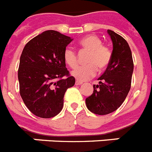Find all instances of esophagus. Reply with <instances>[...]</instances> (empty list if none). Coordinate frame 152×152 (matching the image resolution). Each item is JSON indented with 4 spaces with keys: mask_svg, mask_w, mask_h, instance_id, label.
Instances as JSON below:
<instances>
[{
    "mask_svg": "<svg viewBox=\"0 0 152 152\" xmlns=\"http://www.w3.org/2000/svg\"><path fill=\"white\" fill-rule=\"evenodd\" d=\"M83 83L81 81H79V80H76V82H75V84L76 85H80V84H82Z\"/></svg>",
    "mask_w": 152,
    "mask_h": 152,
    "instance_id": "esophagus-1",
    "label": "esophagus"
}]
</instances>
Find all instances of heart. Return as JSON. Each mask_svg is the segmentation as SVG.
<instances>
[{
	"mask_svg": "<svg viewBox=\"0 0 152 152\" xmlns=\"http://www.w3.org/2000/svg\"><path fill=\"white\" fill-rule=\"evenodd\" d=\"M81 49L88 52L84 66H80L72 72V75L78 80H86L96 73V68L103 70L107 68L111 59V52L95 35H88L79 42ZM64 62L70 68H75L77 64V55L72 49L67 48L64 52Z\"/></svg>",
	"mask_w": 152,
	"mask_h": 152,
	"instance_id": "heart-1",
	"label": "heart"
}]
</instances>
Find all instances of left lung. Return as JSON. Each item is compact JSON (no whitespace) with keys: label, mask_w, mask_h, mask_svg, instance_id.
Masks as SVG:
<instances>
[{"label":"left lung","mask_w":152,"mask_h":152,"mask_svg":"<svg viewBox=\"0 0 152 152\" xmlns=\"http://www.w3.org/2000/svg\"><path fill=\"white\" fill-rule=\"evenodd\" d=\"M113 42L111 59L105 72L94 85V92L85 102L91 112L107 115L116 110L124 102L131 88L134 64L128 42L119 34L108 29Z\"/></svg>","instance_id":"obj_1"}]
</instances>
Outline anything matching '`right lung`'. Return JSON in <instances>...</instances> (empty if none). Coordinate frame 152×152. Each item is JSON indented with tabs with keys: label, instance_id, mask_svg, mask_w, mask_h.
<instances>
[{
	"label": "right lung",
	"instance_id": "1",
	"mask_svg": "<svg viewBox=\"0 0 152 152\" xmlns=\"http://www.w3.org/2000/svg\"><path fill=\"white\" fill-rule=\"evenodd\" d=\"M72 40L57 31L47 30L24 47L18 70L20 94L36 116L52 118L58 115L62 110L64 93L75 85V78L69 76L63 56Z\"/></svg>",
	"mask_w": 152,
	"mask_h": 152
}]
</instances>
